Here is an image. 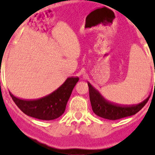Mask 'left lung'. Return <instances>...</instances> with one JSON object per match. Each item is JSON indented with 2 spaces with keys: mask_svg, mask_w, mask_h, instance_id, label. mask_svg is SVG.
<instances>
[{
  "mask_svg": "<svg viewBox=\"0 0 155 155\" xmlns=\"http://www.w3.org/2000/svg\"><path fill=\"white\" fill-rule=\"evenodd\" d=\"M87 85L89 88V98L92 111L96 115L108 120H118L120 118L134 115L144 107L150 97L149 96L147 99L137 104L129 106L118 105L104 99L103 96H101L97 89H95L90 83H87Z\"/></svg>",
  "mask_w": 155,
  "mask_h": 155,
  "instance_id": "obj_1",
  "label": "left lung"
}]
</instances>
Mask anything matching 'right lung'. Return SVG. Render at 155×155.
Here are the masks:
<instances>
[{
	"label": "right lung",
	"mask_w": 155,
	"mask_h": 155,
	"mask_svg": "<svg viewBox=\"0 0 155 155\" xmlns=\"http://www.w3.org/2000/svg\"><path fill=\"white\" fill-rule=\"evenodd\" d=\"M78 77H69L51 94L37 100H21L9 92L18 108L27 116L39 120H51L63 115Z\"/></svg>",
	"instance_id": "add662e5"
}]
</instances>
